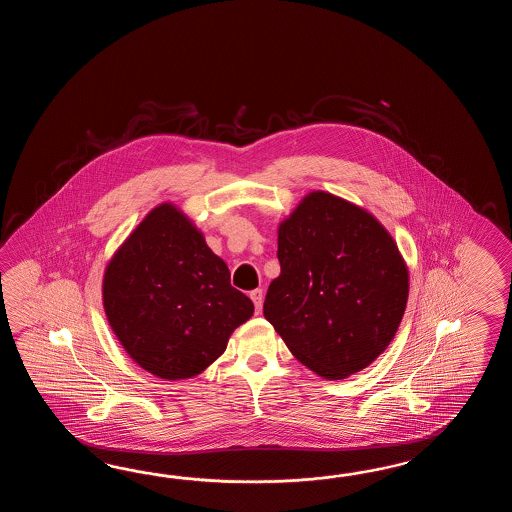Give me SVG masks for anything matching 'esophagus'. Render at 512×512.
<instances>
[{
  "mask_svg": "<svg viewBox=\"0 0 512 512\" xmlns=\"http://www.w3.org/2000/svg\"><path fill=\"white\" fill-rule=\"evenodd\" d=\"M251 300L256 307V313H260L261 304H263V291L261 289H254L251 293Z\"/></svg>",
  "mask_w": 512,
  "mask_h": 512,
  "instance_id": "obj_1",
  "label": "esophagus"
}]
</instances>
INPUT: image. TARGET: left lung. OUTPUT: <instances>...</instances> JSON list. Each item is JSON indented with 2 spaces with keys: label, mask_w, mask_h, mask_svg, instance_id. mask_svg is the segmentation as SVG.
Masks as SVG:
<instances>
[{
  "label": "left lung",
  "mask_w": 512,
  "mask_h": 512,
  "mask_svg": "<svg viewBox=\"0 0 512 512\" xmlns=\"http://www.w3.org/2000/svg\"><path fill=\"white\" fill-rule=\"evenodd\" d=\"M278 260L263 315L304 366L337 381L388 348L406 309L408 269L371 214L311 192L278 229Z\"/></svg>",
  "instance_id": "obj_1"
}]
</instances>
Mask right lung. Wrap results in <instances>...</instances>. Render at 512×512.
<instances>
[{"label":"right lung","instance_id":"right-lung-1","mask_svg":"<svg viewBox=\"0 0 512 512\" xmlns=\"http://www.w3.org/2000/svg\"><path fill=\"white\" fill-rule=\"evenodd\" d=\"M104 311L122 348L155 377H196L254 313L227 263L170 203L153 208L106 267Z\"/></svg>","mask_w":512,"mask_h":512}]
</instances>
